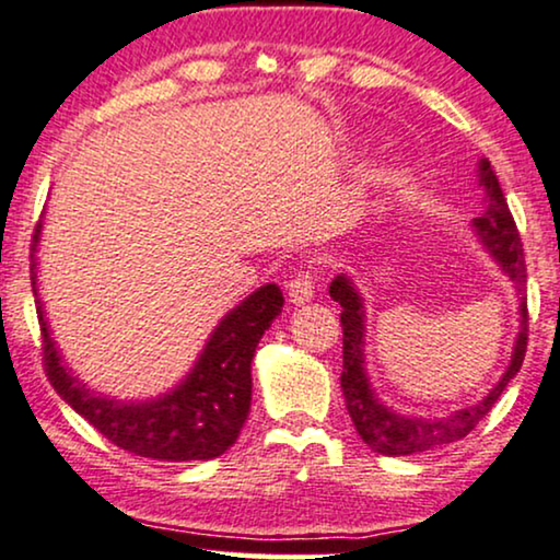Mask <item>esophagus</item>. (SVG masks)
<instances>
[{
    "mask_svg": "<svg viewBox=\"0 0 560 560\" xmlns=\"http://www.w3.org/2000/svg\"><path fill=\"white\" fill-rule=\"evenodd\" d=\"M288 295H291V301L295 303V306H301V303L314 299V278L308 269L306 272H299L291 282H288Z\"/></svg>",
    "mask_w": 560,
    "mask_h": 560,
    "instance_id": "obj_1",
    "label": "esophagus"
}]
</instances>
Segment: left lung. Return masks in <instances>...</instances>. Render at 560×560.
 I'll return each instance as SVG.
<instances>
[{"instance_id":"left-lung-1","label":"left lung","mask_w":560,"mask_h":560,"mask_svg":"<svg viewBox=\"0 0 560 560\" xmlns=\"http://www.w3.org/2000/svg\"><path fill=\"white\" fill-rule=\"evenodd\" d=\"M480 186H486L488 207L480 218L472 220L475 233L482 241V246L488 248V254L499 261L503 272L509 275L514 282V288L524 293L527 285V265H524V248L520 231H516L512 212H509L506 197H503L499 178H495L491 163L482 158L480 165ZM329 295L342 306L340 322H342V395L345 407H348L350 420H353L358 436L369 444L374 452L386 454V457H405V454L428 452V448H436L452 441L465 439L482 418L488 416V410L495 405V399L501 397V392L506 389V384L516 376V371L522 369L524 353H527V299L522 295L520 303V335H516L514 355L509 363L506 374L501 376V382L488 392V397H482L478 405L465 407V410L452 412L446 418H405L392 412L389 407L378 402L374 389H371L369 376L363 369V340H365V314H363V301L358 295L355 285L345 275H337L329 285Z\"/></svg>"}]
</instances>
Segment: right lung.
Here are the masks:
<instances>
[{
    "instance_id": "add662e5",
    "label": "right lung",
    "mask_w": 560,
    "mask_h": 560,
    "mask_svg": "<svg viewBox=\"0 0 560 560\" xmlns=\"http://www.w3.org/2000/svg\"><path fill=\"white\" fill-rule=\"evenodd\" d=\"M38 238L40 223L31 244V285L44 335L46 376L57 395L112 444L140 457L163 462L212 459L236 444L252 407V358L265 329L285 303L280 288L275 282L261 285L228 312L199 353L195 369L174 392L150 402H119L90 392L61 363L36 288Z\"/></svg>"
}]
</instances>
